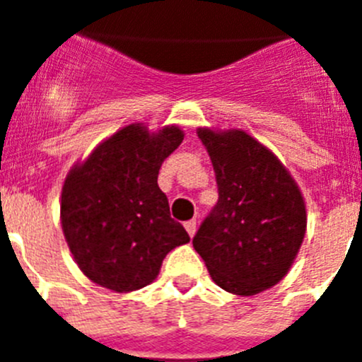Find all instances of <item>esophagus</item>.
<instances>
[{
    "mask_svg": "<svg viewBox=\"0 0 362 362\" xmlns=\"http://www.w3.org/2000/svg\"><path fill=\"white\" fill-rule=\"evenodd\" d=\"M185 230L189 231V235H190V237H194V233H196V221L185 222Z\"/></svg>",
    "mask_w": 362,
    "mask_h": 362,
    "instance_id": "1",
    "label": "esophagus"
}]
</instances>
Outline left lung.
<instances>
[{"label": "left lung", "instance_id": "obj_1", "mask_svg": "<svg viewBox=\"0 0 362 362\" xmlns=\"http://www.w3.org/2000/svg\"><path fill=\"white\" fill-rule=\"evenodd\" d=\"M215 170L218 202L192 239L211 279L256 296L284 279L306 231L305 199L279 158L243 131L198 129Z\"/></svg>", "mask_w": 362, "mask_h": 362}]
</instances>
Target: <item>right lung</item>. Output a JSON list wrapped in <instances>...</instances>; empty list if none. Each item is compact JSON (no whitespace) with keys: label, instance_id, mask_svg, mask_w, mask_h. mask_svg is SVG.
I'll return each mask as SVG.
<instances>
[{"label":"right lung","instance_id":"add662e5","mask_svg":"<svg viewBox=\"0 0 362 362\" xmlns=\"http://www.w3.org/2000/svg\"><path fill=\"white\" fill-rule=\"evenodd\" d=\"M179 127L149 132L132 123L72 168L62 192V226L78 267L117 293L157 279L166 254L190 241L170 216L158 170L183 141Z\"/></svg>","mask_w":362,"mask_h":362}]
</instances>
